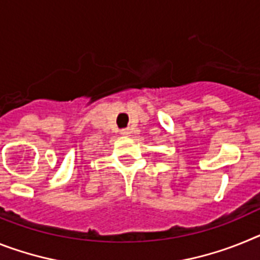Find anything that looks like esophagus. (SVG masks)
I'll list each match as a JSON object with an SVG mask.
<instances>
[{
    "instance_id": "1",
    "label": "esophagus",
    "mask_w": 260,
    "mask_h": 260,
    "mask_svg": "<svg viewBox=\"0 0 260 260\" xmlns=\"http://www.w3.org/2000/svg\"><path fill=\"white\" fill-rule=\"evenodd\" d=\"M131 132H132V131H131L129 128H124V129L120 131V133L121 135H124V136H128V135H131Z\"/></svg>"
}]
</instances>
